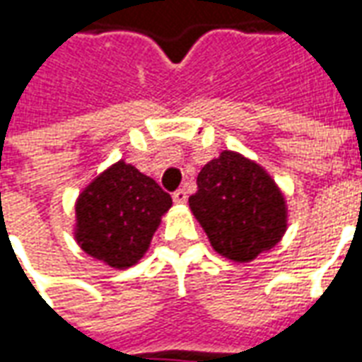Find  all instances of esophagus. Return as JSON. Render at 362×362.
<instances>
[{"label":"esophagus","instance_id":"34e87169","mask_svg":"<svg viewBox=\"0 0 362 362\" xmlns=\"http://www.w3.org/2000/svg\"><path fill=\"white\" fill-rule=\"evenodd\" d=\"M173 199H174V204H178V205L186 204V202H188V194H186V189H176Z\"/></svg>","mask_w":362,"mask_h":362}]
</instances>
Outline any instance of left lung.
<instances>
[{"mask_svg": "<svg viewBox=\"0 0 362 362\" xmlns=\"http://www.w3.org/2000/svg\"><path fill=\"white\" fill-rule=\"evenodd\" d=\"M188 204L213 250L238 264L272 250L288 225L279 186L264 166L236 151H223L202 168Z\"/></svg>", "mask_w": 362, "mask_h": 362, "instance_id": "1", "label": "left lung"}]
</instances>
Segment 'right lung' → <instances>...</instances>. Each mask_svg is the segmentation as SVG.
I'll return each instance as SVG.
<instances>
[{
	"instance_id": "obj_1",
	"label": "right lung",
	"mask_w": 362,
	"mask_h": 362,
	"mask_svg": "<svg viewBox=\"0 0 362 362\" xmlns=\"http://www.w3.org/2000/svg\"><path fill=\"white\" fill-rule=\"evenodd\" d=\"M173 207L157 182L118 160L85 186L75 202V240L114 269L135 266L149 250L160 219Z\"/></svg>"
}]
</instances>
